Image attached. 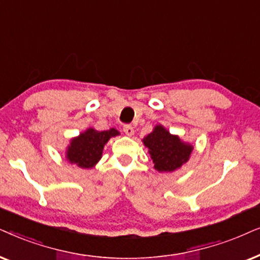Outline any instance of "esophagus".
I'll return each instance as SVG.
<instances>
[{"label":"esophagus","mask_w":260,"mask_h":260,"mask_svg":"<svg viewBox=\"0 0 260 260\" xmlns=\"http://www.w3.org/2000/svg\"><path fill=\"white\" fill-rule=\"evenodd\" d=\"M123 132L126 133L128 137H132L134 134V128L131 126V124H126V126H123Z\"/></svg>","instance_id":"obj_1"}]
</instances>
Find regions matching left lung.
<instances>
[{
  "mask_svg": "<svg viewBox=\"0 0 260 260\" xmlns=\"http://www.w3.org/2000/svg\"><path fill=\"white\" fill-rule=\"evenodd\" d=\"M143 143L158 172H174L181 169L189 160L193 150L191 144L171 134L161 124L154 126L153 131L144 138Z\"/></svg>",
  "mask_w": 260,
  "mask_h": 260,
  "instance_id": "1",
  "label": "left lung"
}]
</instances>
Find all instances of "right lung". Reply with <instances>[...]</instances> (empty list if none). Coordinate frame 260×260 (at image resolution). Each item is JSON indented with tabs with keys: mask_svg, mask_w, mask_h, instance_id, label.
<instances>
[{
	"mask_svg": "<svg viewBox=\"0 0 260 260\" xmlns=\"http://www.w3.org/2000/svg\"><path fill=\"white\" fill-rule=\"evenodd\" d=\"M120 136L115 128L108 131H96L89 127L78 137L72 138L65 150V158L70 164L77 165L82 169H92L102 158L105 145L110 138Z\"/></svg>",
	"mask_w": 260,
	"mask_h": 260,
	"instance_id": "add662e5",
	"label": "right lung"
}]
</instances>
